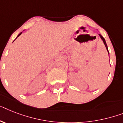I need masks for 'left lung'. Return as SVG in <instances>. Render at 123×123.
<instances>
[{"mask_svg":"<svg viewBox=\"0 0 123 123\" xmlns=\"http://www.w3.org/2000/svg\"><path fill=\"white\" fill-rule=\"evenodd\" d=\"M99 36H100V38H101V39H102V41H103V42H104V45H105V48H106V49H107V51H108V54H109V51H108V48H107V44H106V42H105V39H104V37H102V36L101 35V34H99Z\"/></svg>","mask_w":123,"mask_h":123,"instance_id":"1","label":"left lung"}]
</instances>
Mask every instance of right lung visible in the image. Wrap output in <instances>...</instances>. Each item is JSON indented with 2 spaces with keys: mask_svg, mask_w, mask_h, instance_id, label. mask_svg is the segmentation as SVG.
I'll use <instances>...</instances> for the list:
<instances>
[{
  "mask_svg": "<svg viewBox=\"0 0 123 123\" xmlns=\"http://www.w3.org/2000/svg\"><path fill=\"white\" fill-rule=\"evenodd\" d=\"M22 32H20V33H19V34H18V37H19V36H20V35H21V34H22ZM17 37H16V38H17Z\"/></svg>",
  "mask_w": 123,
  "mask_h": 123,
  "instance_id": "right-lung-1",
  "label": "right lung"
}]
</instances>
